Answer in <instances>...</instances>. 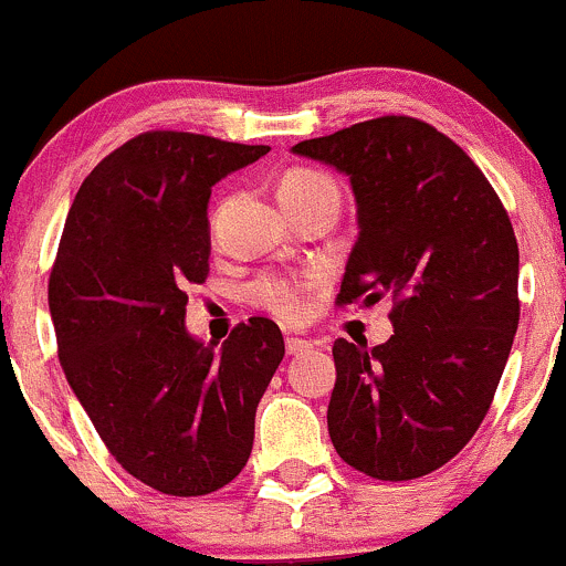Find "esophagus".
<instances>
[{"instance_id":"1","label":"esophagus","mask_w":566,"mask_h":566,"mask_svg":"<svg viewBox=\"0 0 566 566\" xmlns=\"http://www.w3.org/2000/svg\"><path fill=\"white\" fill-rule=\"evenodd\" d=\"M313 343L305 340V337H285V352H289V357H300V354L311 352Z\"/></svg>"}]
</instances>
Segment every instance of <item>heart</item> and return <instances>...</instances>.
<instances>
[{
  "mask_svg": "<svg viewBox=\"0 0 566 566\" xmlns=\"http://www.w3.org/2000/svg\"><path fill=\"white\" fill-rule=\"evenodd\" d=\"M337 193L335 179L326 177L322 171H311V168H296V171L285 174L281 182V196L289 193ZM318 275L305 272V275H277V272H264L248 285V302L259 311L272 313V316L283 318V322H300L307 316L311 307V294L318 289Z\"/></svg>",
  "mask_w": 566,
  "mask_h": 566,
  "instance_id": "heart-1",
  "label": "heart"
}]
</instances>
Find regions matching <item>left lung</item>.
<instances>
[{"label": "left lung", "mask_w": 566, "mask_h": 566, "mask_svg": "<svg viewBox=\"0 0 566 566\" xmlns=\"http://www.w3.org/2000/svg\"><path fill=\"white\" fill-rule=\"evenodd\" d=\"M296 155L352 179L359 237L335 305L392 302L381 346L337 337L326 424L373 480L430 474L471 441L515 340L517 240L485 174L433 125L378 116Z\"/></svg>", "instance_id": "8db88e82"}]
</instances>
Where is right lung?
Wrapping results in <instances>:
<instances>
[{"mask_svg": "<svg viewBox=\"0 0 566 566\" xmlns=\"http://www.w3.org/2000/svg\"><path fill=\"white\" fill-rule=\"evenodd\" d=\"M266 153L142 133L92 168L56 250L49 307L67 384L116 463L168 496H207L240 474L285 354L261 316L220 348L185 329V289L209 275L212 185Z\"/></svg>", "mask_w": 566, "mask_h": 566, "instance_id": "obj_1", "label": "right lung"}]
</instances>
